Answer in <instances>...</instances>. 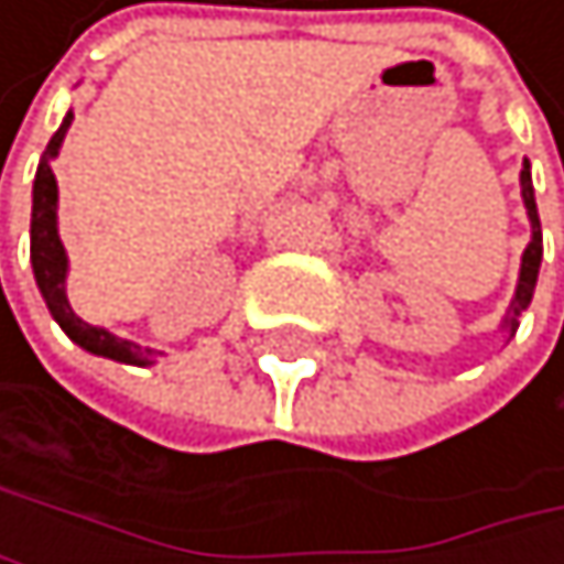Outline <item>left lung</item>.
<instances>
[{"instance_id": "obj_1", "label": "left lung", "mask_w": 564, "mask_h": 564, "mask_svg": "<svg viewBox=\"0 0 564 564\" xmlns=\"http://www.w3.org/2000/svg\"><path fill=\"white\" fill-rule=\"evenodd\" d=\"M521 196H524V206H528V216H531V243H528L524 260H521V280H518V294H514V311L508 317L511 332L518 328V314L531 304V294H534V284H538V267H541V223H538V209H534V188H531L528 162H524V172H521Z\"/></svg>"}]
</instances>
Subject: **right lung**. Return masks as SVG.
<instances>
[{
    "mask_svg": "<svg viewBox=\"0 0 564 564\" xmlns=\"http://www.w3.org/2000/svg\"><path fill=\"white\" fill-rule=\"evenodd\" d=\"M70 118H63V124L56 128V134L50 138L46 151H43V162L36 169V182H33V223H30V257H33V273H36V284L40 294L50 307V314L56 317V324L63 332L70 335V341H77L80 348L104 355V358H115V361H128V365H148L151 348H138L134 341L115 338L111 332L94 328L84 317L74 314L67 291H63V276H67V253H63V243L56 236V178L50 169V159H56L59 141L70 128Z\"/></svg>",
    "mask_w": 564,
    "mask_h": 564,
    "instance_id": "add662e5",
    "label": "right lung"
}]
</instances>
